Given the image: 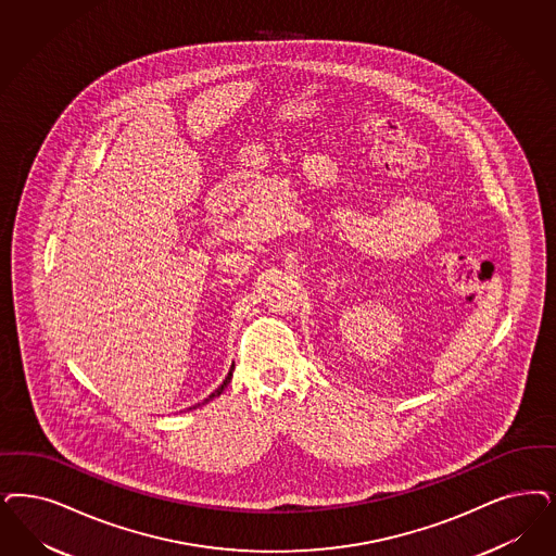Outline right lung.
Here are the masks:
<instances>
[{
  "label": "right lung",
  "instance_id": "add662e5",
  "mask_svg": "<svg viewBox=\"0 0 556 556\" xmlns=\"http://www.w3.org/2000/svg\"><path fill=\"white\" fill-rule=\"evenodd\" d=\"M230 380H231V369H230V374H228V378H226V380H224V383H222V386H219V388H217V390H215V392H211L210 399H205V401H203V403H201V404L210 403V401H213V399H215V396H219V394H222V392H224V390H226V388H228V383H230Z\"/></svg>",
  "mask_w": 556,
  "mask_h": 556
}]
</instances>
